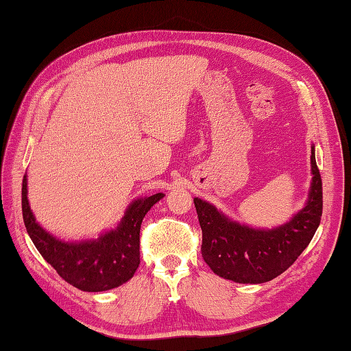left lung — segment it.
I'll use <instances>...</instances> for the list:
<instances>
[{"label":"left lung","instance_id":"left-lung-1","mask_svg":"<svg viewBox=\"0 0 351 351\" xmlns=\"http://www.w3.org/2000/svg\"><path fill=\"white\" fill-rule=\"evenodd\" d=\"M311 174L305 207L287 223L272 229L240 225L210 202L193 199L202 229V258L215 274L244 285L265 283L283 274L306 249L320 225L323 189L314 146Z\"/></svg>","mask_w":351,"mask_h":351}]
</instances>
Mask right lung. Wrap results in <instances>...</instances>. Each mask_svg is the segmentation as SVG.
I'll list each match as a JSON object with an SVG mask.
<instances>
[{"label": "right lung", "mask_w": 351, "mask_h": 351, "mask_svg": "<svg viewBox=\"0 0 351 351\" xmlns=\"http://www.w3.org/2000/svg\"><path fill=\"white\" fill-rule=\"evenodd\" d=\"M164 193L135 199L116 229L97 240L66 243L43 229L28 202V180L22 182V213L25 228L34 245L66 283L83 292H104L131 280L140 265V228L144 216Z\"/></svg>", "instance_id": "1"}]
</instances>
